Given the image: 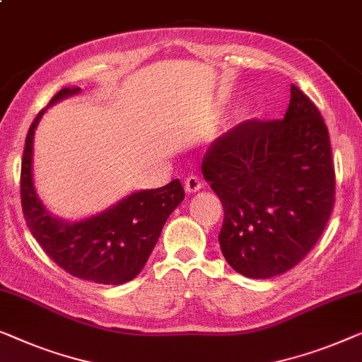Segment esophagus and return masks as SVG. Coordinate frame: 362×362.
I'll return each instance as SVG.
<instances>
[{
    "instance_id": "34e87169",
    "label": "esophagus",
    "mask_w": 362,
    "mask_h": 362,
    "mask_svg": "<svg viewBox=\"0 0 362 362\" xmlns=\"http://www.w3.org/2000/svg\"><path fill=\"white\" fill-rule=\"evenodd\" d=\"M203 187V182L200 180V177L197 175H188L185 179V192L187 193H195L200 190Z\"/></svg>"
}]
</instances>
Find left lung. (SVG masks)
<instances>
[{
	"label": "left lung",
	"instance_id": "left-lung-1",
	"mask_svg": "<svg viewBox=\"0 0 362 362\" xmlns=\"http://www.w3.org/2000/svg\"><path fill=\"white\" fill-rule=\"evenodd\" d=\"M202 172L225 210L223 256L244 277L269 279L297 266L333 211L328 128L295 85L284 119L234 126L208 147Z\"/></svg>",
	"mask_w": 362,
	"mask_h": 362
}]
</instances>
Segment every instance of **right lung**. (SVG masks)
<instances>
[{"label": "right lung", "mask_w": 362, "mask_h": 362, "mask_svg": "<svg viewBox=\"0 0 362 362\" xmlns=\"http://www.w3.org/2000/svg\"><path fill=\"white\" fill-rule=\"evenodd\" d=\"M78 86L62 88L47 106L77 95ZM30 124L21 164V205L29 231L45 254L70 276L95 284L119 285L142 271L167 218L180 205L185 192L179 179L154 190L131 193L100 215L77 223L54 218L35 195L33 183L34 129Z\"/></svg>", "instance_id": "1"}]
</instances>
